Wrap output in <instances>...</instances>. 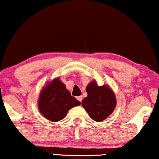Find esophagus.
<instances>
[{"label":"esophagus","instance_id":"34e87169","mask_svg":"<svg viewBox=\"0 0 159 159\" xmlns=\"http://www.w3.org/2000/svg\"><path fill=\"white\" fill-rule=\"evenodd\" d=\"M82 99H83V97H82V96H78V97H77V100H78V101L81 102Z\"/></svg>","mask_w":159,"mask_h":159}]
</instances>
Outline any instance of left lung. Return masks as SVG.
I'll list each match as a JSON object with an SVG mask.
<instances>
[{
    "mask_svg": "<svg viewBox=\"0 0 159 159\" xmlns=\"http://www.w3.org/2000/svg\"><path fill=\"white\" fill-rule=\"evenodd\" d=\"M87 97L82 100V106L90 117L96 122H102L112 113L116 106V98L111 88L98 86L95 81L86 86Z\"/></svg>",
    "mask_w": 159,
    "mask_h": 159,
    "instance_id": "obj_1",
    "label": "left lung"
}]
</instances>
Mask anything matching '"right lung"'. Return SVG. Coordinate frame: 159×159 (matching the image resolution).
<instances>
[{"label":"right lung","instance_id":"add662e5","mask_svg":"<svg viewBox=\"0 0 159 159\" xmlns=\"http://www.w3.org/2000/svg\"><path fill=\"white\" fill-rule=\"evenodd\" d=\"M79 105H81V102L71 96L59 78L44 87L38 101L41 114L52 122L62 120L69 109Z\"/></svg>","mask_w":159,"mask_h":159}]
</instances>
